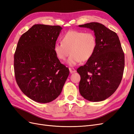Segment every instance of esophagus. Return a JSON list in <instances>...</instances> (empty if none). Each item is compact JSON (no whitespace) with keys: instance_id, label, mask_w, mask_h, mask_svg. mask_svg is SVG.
Here are the masks:
<instances>
[{"instance_id":"1","label":"esophagus","mask_w":134,"mask_h":134,"mask_svg":"<svg viewBox=\"0 0 134 134\" xmlns=\"http://www.w3.org/2000/svg\"><path fill=\"white\" fill-rule=\"evenodd\" d=\"M69 70H70V72L71 74L75 73V72H76V70L73 68H69Z\"/></svg>"}]
</instances>
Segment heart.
Listing matches in <instances>:
<instances>
[{"label": "heart", "instance_id": "1", "mask_svg": "<svg viewBox=\"0 0 134 134\" xmlns=\"http://www.w3.org/2000/svg\"><path fill=\"white\" fill-rule=\"evenodd\" d=\"M97 46L94 34L91 32L71 30L63 36L62 43L54 45V51L60 60H65L71 54L67 61L70 66H75L81 61L85 62L93 56Z\"/></svg>", "mask_w": 134, "mask_h": 134}]
</instances>
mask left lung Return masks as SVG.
Returning <instances> with one entry per match:
<instances>
[{
	"mask_svg": "<svg viewBox=\"0 0 134 134\" xmlns=\"http://www.w3.org/2000/svg\"><path fill=\"white\" fill-rule=\"evenodd\" d=\"M79 26L94 31L97 40L94 54L77 70L81 77L80 93L89 101H103L115 92L121 82L124 53L117 34L104 25L90 22Z\"/></svg>",
	"mask_w": 134,
	"mask_h": 134,
	"instance_id": "obj_1",
	"label": "left lung"
}]
</instances>
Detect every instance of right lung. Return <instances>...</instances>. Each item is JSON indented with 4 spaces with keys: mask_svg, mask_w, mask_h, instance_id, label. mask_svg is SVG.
Returning a JSON list of instances; mask_svg holds the SVG:
<instances>
[{
    "mask_svg": "<svg viewBox=\"0 0 134 134\" xmlns=\"http://www.w3.org/2000/svg\"><path fill=\"white\" fill-rule=\"evenodd\" d=\"M60 26L34 25L22 34L14 55L17 83L27 97L38 103L54 100L69 75L54 51Z\"/></svg>",
    "mask_w": 134,
    "mask_h": 134,
    "instance_id": "right-lung-1",
    "label": "right lung"
}]
</instances>
